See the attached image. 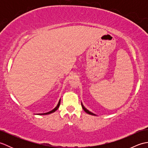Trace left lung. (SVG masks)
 Masks as SVG:
<instances>
[{
    "instance_id": "1",
    "label": "left lung",
    "mask_w": 148,
    "mask_h": 148,
    "mask_svg": "<svg viewBox=\"0 0 148 148\" xmlns=\"http://www.w3.org/2000/svg\"><path fill=\"white\" fill-rule=\"evenodd\" d=\"M81 106H82V108H83V109L84 111H85L86 113H88V114H91V115H93V116H96L95 114H93V112H90V111H88V110L87 109H86L85 108H84V106H83V104L82 103V102H81Z\"/></svg>"
}]
</instances>
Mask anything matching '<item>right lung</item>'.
<instances>
[{
  "mask_svg": "<svg viewBox=\"0 0 148 148\" xmlns=\"http://www.w3.org/2000/svg\"><path fill=\"white\" fill-rule=\"evenodd\" d=\"M60 100H59V102H58V104H57V106H56L55 108L53 109V110H51V111H49V112H46V113H40V114H39V115H46V114H51V113H53V112H55L56 110H57L58 109V108H59V106H60Z\"/></svg>",
  "mask_w": 148,
  "mask_h": 148,
  "instance_id": "right-lung-1",
  "label": "right lung"
}]
</instances>
